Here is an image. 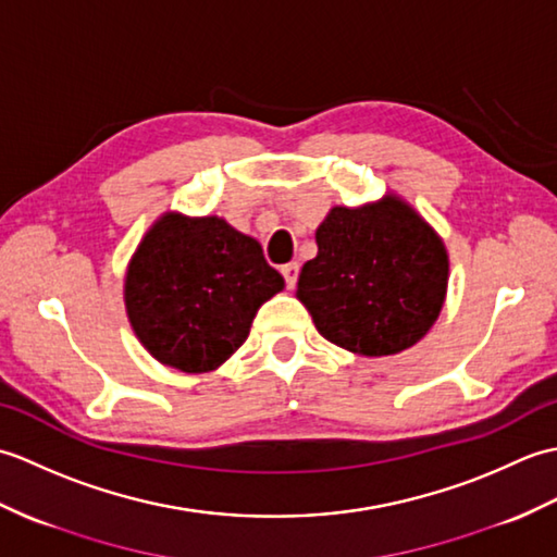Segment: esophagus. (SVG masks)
<instances>
[{
  "instance_id": "obj_1",
  "label": "esophagus",
  "mask_w": 557,
  "mask_h": 557,
  "mask_svg": "<svg viewBox=\"0 0 557 557\" xmlns=\"http://www.w3.org/2000/svg\"><path fill=\"white\" fill-rule=\"evenodd\" d=\"M282 277H285V285L292 289L294 285H297V277H299V263H287L280 268Z\"/></svg>"
}]
</instances>
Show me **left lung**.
<instances>
[{"mask_svg": "<svg viewBox=\"0 0 557 557\" xmlns=\"http://www.w3.org/2000/svg\"><path fill=\"white\" fill-rule=\"evenodd\" d=\"M315 244L297 297L325 339L361 357H389L429 333L445 301L447 253L405 200L333 208Z\"/></svg>", "mask_w": 557, "mask_h": 557, "instance_id": "8db88e82", "label": "left lung"}]
</instances>
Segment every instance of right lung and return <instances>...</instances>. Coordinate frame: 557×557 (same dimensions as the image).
<instances>
[{"mask_svg": "<svg viewBox=\"0 0 557 557\" xmlns=\"http://www.w3.org/2000/svg\"><path fill=\"white\" fill-rule=\"evenodd\" d=\"M282 287L251 236L220 218L164 215L128 263L124 301L152 357L206 373L244 345L260 304Z\"/></svg>", "mask_w": 557, "mask_h": 557, "instance_id": "add662e5", "label": "right lung"}]
</instances>
